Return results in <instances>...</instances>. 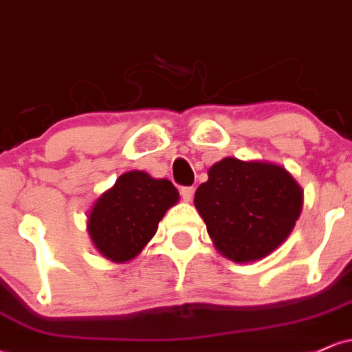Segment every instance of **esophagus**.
Masks as SVG:
<instances>
[{"label":"esophagus","instance_id":"esophagus-1","mask_svg":"<svg viewBox=\"0 0 352 352\" xmlns=\"http://www.w3.org/2000/svg\"><path fill=\"white\" fill-rule=\"evenodd\" d=\"M192 195H195V188H192V186H183V188H181V196H183L184 201H191Z\"/></svg>","mask_w":352,"mask_h":352}]
</instances>
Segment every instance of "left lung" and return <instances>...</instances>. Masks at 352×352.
Listing matches in <instances>:
<instances>
[{
    "label": "left lung",
    "instance_id": "1",
    "mask_svg": "<svg viewBox=\"0 0 352 352\" xmlns=\"http://www.w3.org/2000/svg\"><path fill=\"white\" fill-rule=\"evenodd\" d=\"M195 205L220 253L245 263L267 256L290 235L302 190L280 166L225 157L210 168Z\"/></svg>",
    "mask_w": 352,
    "mask_h": 352
}]
</instances>
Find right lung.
<instances>
[{
  "label": "right lung",
  "instance_id": "right-lung-1",
  "mask_svg": "<svg viewBox=\"0 0 352 352\" xmlns=\"http://www.w3.org/2000/svg\"><path fill=\"white\" fill-rule=\"evenodd\" d=\"M177 198L171 181L154 179L142 171L126 173L90 211L94 245L112 262H129L156 235L157 223Z\"/></svg>",
  "mask_w": 352,
  "mask_h": 352
}]
</instances>
